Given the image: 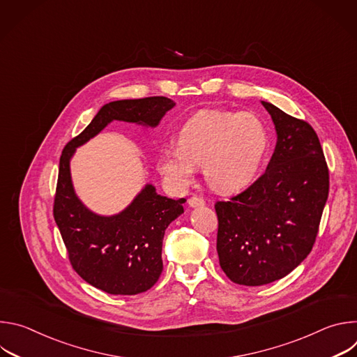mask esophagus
<instances>
[{
  "label": "esophagus",
  "mask_w": 357,
  "mask_h": 357,
  "mask_svg": "<svg viewBox=\"0 0 357 357\" xmlns=\"http://www.w3.org/2000/svg\"><path fill=\"white\" fill-rule=\"evenodd\" d=\"M188 203H189L190 208H200V206H205L206 202H205V199L200 197V196H192Z\"/></svg>",
  "instance_id": "34e87169"
}]
</instances>
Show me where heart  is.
Wrapping results in <instances>:
<instances>
[{
    "mask_svg": "<svg viewBox=\"0 0 357 357\" xmlns=\"http://www.w3.org/2000/svg\"><path fill=\"white\" fill-rule=\"evenodd\" d=\"M178 148L164 149L160 172L175 186L188 188L203 165L208 183L231 193L256 181L268 155L271 137L252 113L202 110L186 120L176 135Z\"/></svg>",
    "mask_w": 357,
    "mask_h": 357,
    "instance_id": "1",
    "label": "heart"
}]
</instances>
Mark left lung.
Segmentation results:
<instances>
[{
	"instance_id": "1",
	"label": "left lung",
	"mask_w": 357,
	"mask_h": 357,
	"mask_svg": "<svg viewBox=\"0 0 357 357\" xmlns=\"http://www.w3.org/2000/svg\"><path fill=\"white\" fill-rule=\"evenodd\" d=\"M277 145L267 171L215 205L219 263L236 284L266 285L288 275L312 250L329 193V171L315 130L267 101Z\"/></svg>"
}]
</instances>
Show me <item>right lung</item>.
Listing matches in <instances>:
<instances>
[{
    "label": "right lung",
    "mask_w": 357,
    "mask_h": 357,
    "mask_svg": "<svg viewBox=\"0 0 357 357\" xmlns=\"http://www.w3.org/2000/svg\"><path fill=\"white\" fill-rule=\"evenodd\" d=\"M175 106L168 97L117 100L105 105L91 123L65 146L55 195L54 216L75 271L90 285L113 295H135L154 285L162 273L167 227L183 213L186 199H169L146 183L117 215L101 216L84 206L75 192L70 160L112 121L154 128Z\"/></svg>",
    "instance_id": "right-lung-1"
}]
</instances>
